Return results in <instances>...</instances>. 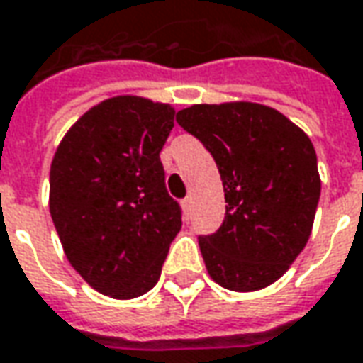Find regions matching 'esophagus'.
I'll list each match as a JSON object with an SVG mask.
<instances>
[{"label": "esophagus", "instance_id": "34e87169", "mask_svg": "<svg viewBox=\"0 0 363 363\" xmlns=\"http://www.w3.org/2000/svg\"><path fill=\"white\" fill-rule=\"evenodd\" d=\"M182 208H184V216H186V220H189V213H191V198L182 199Z\"/></svg>", "mask_w": 363, "mask_h": 363}]
</instances>
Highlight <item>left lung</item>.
Instances as JSON below:
<instances>
[{
	"label": "left lung",
	"instance_id": "obj_1",
	"mask_svg": "<svg viewBox=\"0 0 363 363\" xmlns=\"http://www.w3.org/2000/svg\"><path fill=\"white\" fill-rule=\"evenodd\" d=\"M176 121L211 153L228 203L220 230L199 235L208 274L233 291L274 284L312 233L322 184L310 138L250 101L191 106Z\"/></svg>",
	"mask_w": 363,
	"mask_h": 363
}]
</instances>
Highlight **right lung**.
<instances>
[{"instance_id":"obj_1","label":"right lung","mask_w":363,"mask_h":363,"mask_svg":"<svg viewBox=\"0 0 363 363\" xmlns=\"http://www.w3.org/2000/svg\"><path fill=\"white\" fill-rule=\"evenodd\" d=\"M174 116L167 104L111 97L85 111L53 155L51 220L69 264L104 296L150 291L182 230L160 160Z\"/></svg>"}]
</instances>
